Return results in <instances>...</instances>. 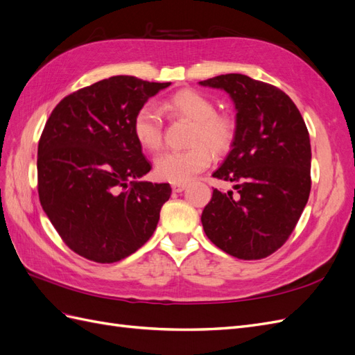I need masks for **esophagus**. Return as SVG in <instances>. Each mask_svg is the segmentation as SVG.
I'll list each match as a JSON object with an SVG mask.
<instances>
[{
    "label": "esophagus",
    "instance_id": "34e87169",
    "mask_svg": "<svg viewBox=\"0 0 355 355\" xmlns=\"http://www.w3.org/2000/svg\"><path fill=\"white\" fill-rule=\"evenodd\" d=\"M187 188L185 184H171V189H173V192H182Z\"/></svg>",
    "mask_w": 355,
    "mask_h": 355
}]
</instances>
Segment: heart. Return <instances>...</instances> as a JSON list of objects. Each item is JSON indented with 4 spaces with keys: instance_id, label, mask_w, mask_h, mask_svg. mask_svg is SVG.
Wrapping results in <instances>:
<instances>
[{
    "instance_id": "heart-1",
    "label": "heart",
    "mask_w": 355,
    "mask_h": 355,
    "mask_svg": "<svg viewBox=\"0 0 355 355\" xmlns=\"http://www.w3.org/2000/svg\"><path fill=\"white\" fill-rule=\"evenodd\" d=\"M163 108L176 116L194 123L185 151H168L155 158V175L161 180L184 184L207 168L211 151L223 154L235 139V123L231 116L216 114V105L197 90H179L163 103ZM133 135L146 151H157L163 145V120L153 103H145L133 118Z\"/></svg>"
}]
</instances>
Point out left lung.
I'll list each match as a JSON object with an SVG mask.
<instances>
[{"label":"left lung","instance_id":"left-lung-1","mask_svg":"<svg viewBox=\"0 0 355 355\" xmlns=\"http://www.w3.org/2000/svg\"><path fill=\"white\" fill-rule=\"evenodd\" d=\"M220 89L235 106V139L213 178L232 191L213 189L201 223L220 250L244 261L262 259L287 241L311 191V144L293 101L271 84L243 73L200 81Z\"/></svg>","mask_w":355,"mask_h":355}]
</instances>
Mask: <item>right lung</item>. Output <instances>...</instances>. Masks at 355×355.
I'll use <instances>...</instances> for the list:
<instances>
[{"instance_id":"add662e5","label":"right lung","mask_w":355,"mask_h":355,"mask_svg":"<svg viewBox=\"0 0 355 355\" xmlns=\"http://www.w3.org/2000/svg\"><path fill=\"white\" fill-rule=\"evenodd\" d=\"M170 83L115 75L63 98L38 144V196L62 240L99 263L130 256L151 239L168 184L151 170L133 135L137 110Z\"/></svg>"}]
</instances>
